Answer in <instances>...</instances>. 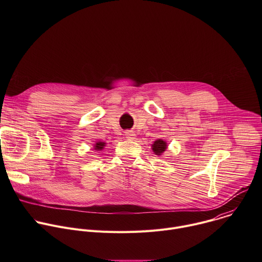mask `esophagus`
<instances>
[{
	"instance_id": "obj_1",
	"label": "esophagus",
	"mask_w": 262,
	"mask_h": 262,
	"mask_svg": "<svg viewBox=\"0 0 262 262\" xmlns=\"http://www.w3.org/2000/svg\"><path fill=\"white\" fill-rule=\"evenodd\" d=\"M125 138H126L127 140H134V139L136 138V135H135L134 132L127 130V132H125Z\"/></svg>"
}]
</instances>
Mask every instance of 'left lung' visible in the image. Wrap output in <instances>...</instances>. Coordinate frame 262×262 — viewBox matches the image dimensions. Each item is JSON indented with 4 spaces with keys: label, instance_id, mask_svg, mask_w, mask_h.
I'll use <instances>...</instances> for the list:
<instances>
[{
    "label": "left lung",
    "instance_id": "left-lung-1",
    "mask_svg": "<svg viewBox=\"0 0 262 262\" xmlns=\"http://www.w3.org/2000/svg\"><path fill=\"white\" fill-rule=\"evenodd\" d=\"M151 148H152V151L155 152V155H157L158 157H161L167 150L168 144L165 140L158 139L154 142V144H151Z\"/></svg>",
    "mask_w": 262,
    "mask_h": 262
}]
</instances>
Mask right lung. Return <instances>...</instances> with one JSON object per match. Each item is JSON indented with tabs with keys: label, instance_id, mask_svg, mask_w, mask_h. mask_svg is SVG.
I'll return each mask as SVG.
<instances>
[{
	"label": "right lung",
	"instance_id": "1",
	"mask_svg": "<svg viewBox=\"0 0 262 262\" xmlns=\"http://www.w3.org/2000/svg\"><path fill=\"white\" fill-rule=\"evenodd\" d=\"M105 142H103V141H100V140H98V141H96L94 144H93V150H95V151H100V150H102V149L104 148V146H105Z\"/></svg>",
	"mask_w": 262,
	"mask_h": 262
}]
</instances>
